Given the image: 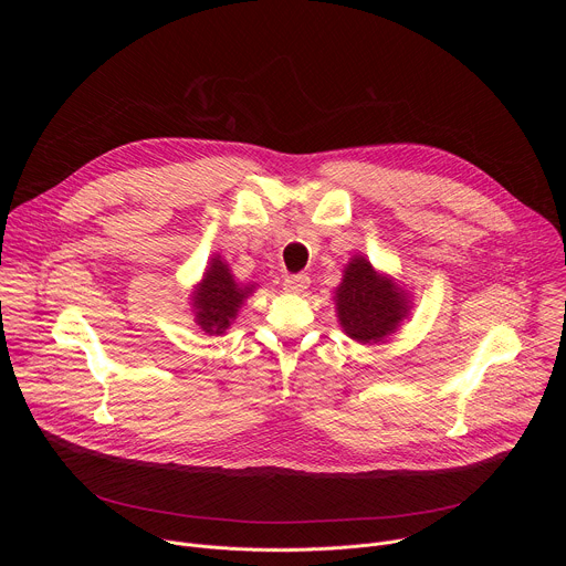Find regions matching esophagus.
Here are the masks:
<instances>
[{"label": "esophagus", "instance_id": "obj_1", "mask_svg": "<svg viewBox=\"0 0 566 566\" xmlns=\"http://www.w3.org/2000/svg\"><path fill=\"white\" fill-rule=\"evenodd\" d=\"M308 284H311L308 275H293V277L284 280V289L289 293H304L308 289Z\"/></svg>", "mask_w": 566, "mask_h": 566}]
</instances>
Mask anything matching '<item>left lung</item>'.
I'll return each instance as SVG.
<instances>
[{"instance_id": "1", "label": "left lung", "mask_w": 566, "mask_h": 566, "mask_svg": "<svg viewBox=\"0 0 566 566\" xmlns=\"http://www.w3.org/2000/svg\"><path fill=\"white\" fill-rule=\"evenodd\" d=\"M334 302L343 332L360 345H376L396 334L415 304L412 293L376 271L365 255H354L345 264Z\"/></svg>"}]
</instances>
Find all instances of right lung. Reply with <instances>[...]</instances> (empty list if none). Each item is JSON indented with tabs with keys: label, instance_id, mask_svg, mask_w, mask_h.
<instances>
[{
	"label": "right lung",
	"instance_id": "obj_1",
	"mask_svg": "<svg viewBox=\"0 0 566 566\" xmlns=\"http://www.w3.org/2000/svg\"><path fill=\"white\" fill-rule=\"evenodd\" d=\"M255 289L258 284L237 282L228 262L214 253L188 297L197 327L206 336H223Z\"/></svg>",
	"mask_w": 566,
	"mask_h": 566
}]
</instances>
